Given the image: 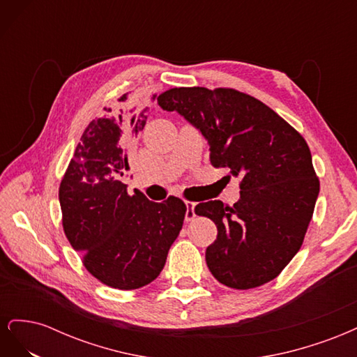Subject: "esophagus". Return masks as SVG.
<instances>
[{"label":"esophagus","mask_w":357,"mask_h":357,"mask_svg":"<svg viewBox=\"0 0 357 357\" xmlns=\"http://www.w3.org/2000/svg\"><path fill=\"white\" fill-rule=\"evenodd\" d=\"M195 218H197V214H195V202L186 201V215H185L186 222H190V220H193Z\"/></svg>","instance_id":"1"}]
</instances>
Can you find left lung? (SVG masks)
<instances>
[{"label": "left lung", "instance_id": "8db88e82", "mask_svg": "<svg viewBox=\"0 0 357 357\" xmlns=\"http://www.w3.org/2000/svg\"><path fill=\"white\" fill-rule=\"evenodd\" d=\"M158 104L198 128L211 165L240 178L234 207L222 201L195 207L218 226L205 252L211 274L240 290L271 282L301 248L319 197L304 137L262 101L231 88H174Z\"/></svg>", "mask_w": 357, "mask_h": 357}]
</instances>
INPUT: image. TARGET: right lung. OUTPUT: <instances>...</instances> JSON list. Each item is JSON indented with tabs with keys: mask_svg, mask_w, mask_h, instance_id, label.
<instances>
[{
	"mask_svg": "<svg viewBox=\"0 0 357 357\" xmlns=\"http://www.w3.org/2000/svg\"><path fill=\"white\" fill-rule=\"evenodd\" d=\"M146 119L147 109H109L92 121L59 186L70 244L95 278L121 290L143 287L160 274L186 214L180 198L152 202L142 192L129 195L121 181L129 169L128 143Z\"/></svg>",
	"mask_w": 357,
	"mask_h": 357,
	"instance_id": "1",
	"label": "right lung"
}]
</instances>
